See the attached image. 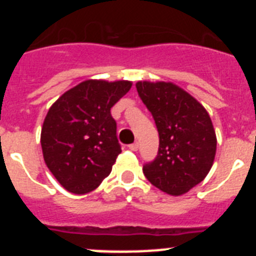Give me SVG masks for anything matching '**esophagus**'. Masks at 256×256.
<instances>
[{
  "label": "esophagus",
  "mask_w": 256,
  "mask_h": 256,
  "mask_svg": "<svg viewBox=\"0 0 256 256\" xmlns=\"http://www.w3.org/2000/svg\"><path fill=\"white\" fill-rule=\"evenodd\" d=\"M128 148H130V150H132V151H137V150H138V148H140V144H138V142H134V144H130Z\"/></svg>",
  "instance_id": "1"
}]
</instances>
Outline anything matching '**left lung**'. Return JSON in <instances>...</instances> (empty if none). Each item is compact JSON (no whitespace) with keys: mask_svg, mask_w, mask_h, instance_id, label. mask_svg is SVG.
Segmentation results:
<instances>
[{"mask_svg":"<svg viewBox=\"0 0 256 256\" xmlns=\"http://www.w3.org/2000/svg\"><path fill=\"white\" fill-rule=\"evenodd\" d=\"M136 88L159 132L155 160L144 166L151 184L180 196L204 180L214 162L216 136L206 108L172 82L140 80Z\"/></svg>","mask_w":256,"mask_h":256,"instance_id":"left-lung-1","label":"left lung"}]
</instances>
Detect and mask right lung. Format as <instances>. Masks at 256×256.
<instances>
[{
    "instance_id": "add662e5",
    "label": "right lung",
    "mask_w": 256,
    "mask_h": 256,
    "mask_svg": "<svg viewBox=\"0 0 256 256\" xmlns=\"http://www.w3.org/2000/svg\"><path fill=\"white\" fill-rule=\"evenodd\" d=\"M130 87V80L87 79L48 108L40 146L47 168L66 191L84 195L110 174L122 152L110 110Z\"/></svg>"
}]
</instances>
